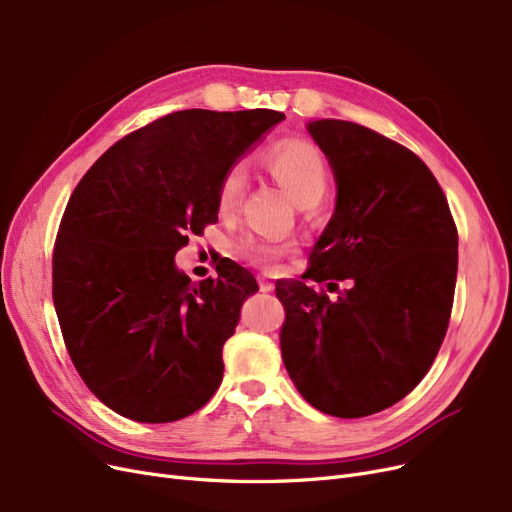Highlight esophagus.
Masks as SVG:
<instances>
[{
	"label": "esophagus",
	"instance_id": "34e87169",
	"mask_svg": "<svg viewBox=\"0 0 512 512\" xmlns=\"http://www.w3.org/2000/svg\"><path fill=\"white\" fill-rule=\"evenodd\" d=\"M259 291H261V293H270V291H274V284H272L268 278L259 276Z\"/></svg>",
	"mask_w": 512,
	"mask_h": 512
}]
</instances>
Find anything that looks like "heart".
<instances>
[{
	"instance_id": "1",
	"label": "heart",
	"mask_w": 512,
	"mask_h": 512,
	"mask_svg": "<svg viewBox=\"0 0 512 512\" xmlns=\"http://www.w3.org/2000/svg\"><path fill=\"white\" fill-rule=\"evenodd\" d=\"M263 167L274 180L291 194L297 205L318 203L328 186V167L322 152L309 142L288 140L272 146L263 154ZM244 190V169L240 165L228 169L221 177L217 188V209L221 213H232ZM288 251L286 242L261 240L247 236L238 242V253L259 265H272L278 257Z\"/></svg>"
}]
</instances>
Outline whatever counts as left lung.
I'll use <instances>...</instances> for the list:
<instances>
[{"mask_svg":"<svg viewBox=\"0 0 512 512\" xmlns=\"http://www.w3.org/2000/svg\"><path fill=\"white\" fill-rule=\"evenodd\" d=\"M305 129L337 184L305 278L351 286L330 301L305 280L276 282L282 360L305 402L360 418L397 404L429 372L450 322L458 232L412 150L339 119Z\"/></svg>","mask_w":512,"mask_h":512,"instance_id":"8db88e82","label":"left lung"}]
</instances>
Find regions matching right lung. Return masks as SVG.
Masks as SVG:
<instances>
[{
    "label": "right lung",
    "mask_w": 512,
    "mask_h": 512,
    "mask_svg": "<svg viewBox=\"0 0 512 512\" xmlns=\"http://www.w3.org/2000/svg\"><path fill=\"white\" fill-rule=\"evenodd\" d=\"M282 119L182 110L110 146L75 188L54 249V307L77 372L110 410L171 422L217 391L221 349L257 282L232 259L217 280L190 282L175 253L217 221L221 177Z\"/></svg>",
    "instance_id": "1"
}]
</instances>
